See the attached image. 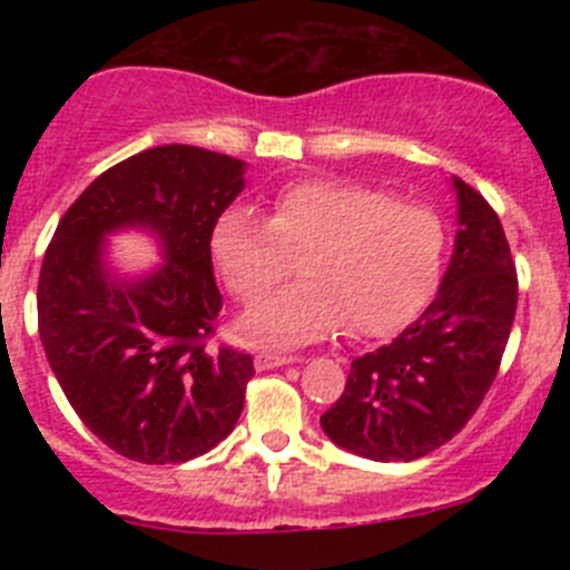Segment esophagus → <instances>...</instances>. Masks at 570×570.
<instances>
[{
    "mask_svg": "<svg viewBox=\"0 0 570 570\" xmlns=\"http://www.w3.org/2000/svg\"><path fill=\"white\" fill-rule=\"evenodd\" d=\"M292 355H284V353H273V350H262V353H256V358H253V364H256V370H275V366H286L292 364Z\"/></svg>",
    "mask_w": 570,
    "mask_h": 570,
    "instance_id": "1",
    "label": "esophagus"
}]
</instances>
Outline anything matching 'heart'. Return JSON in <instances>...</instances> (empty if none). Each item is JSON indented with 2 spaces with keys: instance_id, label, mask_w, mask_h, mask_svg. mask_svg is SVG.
<instances>
[{
  "instance_id": "b5f03b06",
  "label": "heart",
  "mask_w": 570,
  "mask_h": 570,
  "mask_svg": "<svg viewBox=\"0 0 570 570\" xmlns=\"http://www.w3.org/2000/svg\"><path fill=\"white\" fill-rule=\"evenodd\" d=\"M212 256L234 297L253 303L295 273L303 281L253 306L239 331L253 344L297 347L350 325L383 336L433 295L444 226L433 209L342 178H303L273 198L269 220L248 206L223 212Z\"/></svg>"
}]
</instances>
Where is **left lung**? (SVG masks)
Instances as JSON below:
<instances>
[{
  "label": "left lung",
  "instance_id": "obj_1",
  "mask_svg": "<svg viewBox=\"0 0 570 570\" xmlns=\"http://www.w3.org/2000/svg\"><path fill=\"white\" fill-rule=\"evenodd\" d=\"M458 234L450 267L413 325L350 364L347 386L320 416L327 439L353 455L416 461L461 433L485 400L519 303V278L497 212L452 176Z\"/></svg>",
  "mask_w": 570,
  "mask_h": 570
}]
</instances>
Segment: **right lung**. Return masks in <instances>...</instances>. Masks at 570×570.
Returning <instances> with one entry per match:
<instances>
[{"instance_id":"right-lung-1","label":"right lung","mask_w":570,"mask_h":570,"mask_svg":"<svg viewBox=\"0 0 570 570\" xmlns=\"http://www.w3.org/2000/svg\"><path fill=\"white\" fill-rule=\"evenodd\" d=\"M245 187V163L157 146L109 168L62 215L38 281L46 358L85 428L137 463H184L237 424L253 358L209 350L223 297L212 232ZM148 230L164 262L120 276L106 237Z\"/></svg>"}]
</instances>
